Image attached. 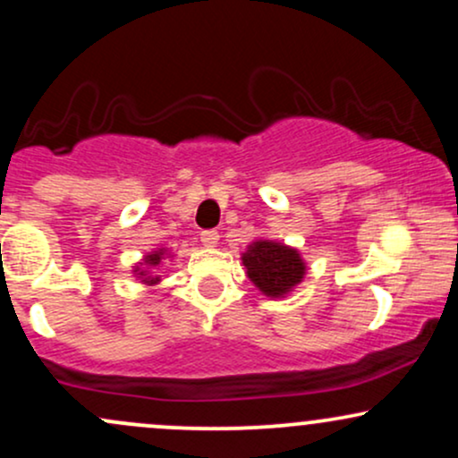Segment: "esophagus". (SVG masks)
Listing matches in <instances>:
<instances>
[{"label":"esophagus","instance_id":"34e87169","mask_svg":"<svg viewBox=\"0 0 458 458\" xmlns=\"http://www.w3.org/2000/svg\"><path fill=\"white\" fill-rule=\"evenodd\" d=\"M199 241H202L204 247L213 250V247L219 245V234L215 233V230H204V233L199 234Z\"/></svg>","mask_w":458,"mask_h":458}]
</instances>
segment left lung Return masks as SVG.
<instances>
[{
    "mask_svg": "<svg viewBox=\"0 0 458 458\" xmlns=\"http://www.w3.org/2000/svg\"><path fill=\"white\" fill-rule=\"evenodd\" d=\"M247 277L262 295L271 299L286 297L306 276V260L291 245L280 241L256 239L241 256Z\"/></svg>",
    "mask_w": 458,
    "mask_h": 458,
    "instance_id": "1",
    "label": "left lung"
}]
</instances>
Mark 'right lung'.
<instances>
[{
  "label": "right lung",
  "mask_w": 458,
  "mask_h": 458,
  "mask_svg": "<svg viewBox=\"0 0 458 458\" xmlns=\"http://www.w3.org/2000/svg\"><path fill=\"white\" fill-rule=\"evenodd\" d=\"M165 256H170V254H167L165 247H161V250H155V251H150V254H146L144 259H141V262H138V265L133 267L135 277H140L141 284H146V286H155V284H159L161 277L155 276V269L161 265Z\"/></svg>",
  "instance_id": "add662e5"
}]
</instances>
